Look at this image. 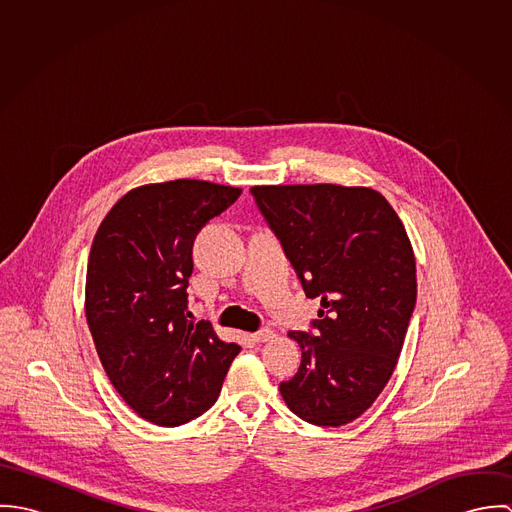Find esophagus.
Listing matches in <instances>:
<instances>
[{
	"instance_id": "1",
	"label": "esophagus",
	"mask_w": 512,
	"mask_h": 512,
	"mask_svg": "<svg viewBox=\"0 0 512 512\" xmlns=\"http://www.w3.org/2000/svg\"><path fill=\"white\" fill-rule=\"evenodd\" d=\"M276 335H274V331L270 329V327H264V329H260V331H256L254 335H252V341H256V343H268V341H272Z\"/></svg>"
}]
</instances>
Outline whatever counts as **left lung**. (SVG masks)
I'll list each match as a JSON object with an SVG mask.
<instances>
[{
    "mask_svg": "<svg viewBox=\"0 0 512 512\" xmlns=\"http://www.w3.org/2000/svg\"><path fill=\"white\" fill-rule=\"evenodd\" d=\"M250 193L280 238L307 297L315 335L290 331L301 365L280 384L301 420H357L390 380L416 305V258L396 211L370 187L258 185Z\"/></svg>",
    "mask_w": 512,
    "mask_h": 512,
    "instance_id": "obj_1",
    "label": "left lung"
}]
</instances>
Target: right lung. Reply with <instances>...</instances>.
<instances>
[{
    "label": "right lung",
    "mask_w": 512,
    "mask_h": 512,
    "mask_svg": "<svg viewBox=\"0 0 512 512\" xmlns=\"http://www.w3.org/2000/svg\"><path fill=\"white\" fill-rule=\"evenodd\" d=\"M240 193L197 179L142 185L96 230L86 270L88 329L118 394L155 426H181L207 412L240 353L187 309L195 236Z\"/></svg>",
    "instance_id": "add662e5"
}]
</instances>
